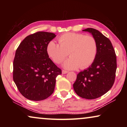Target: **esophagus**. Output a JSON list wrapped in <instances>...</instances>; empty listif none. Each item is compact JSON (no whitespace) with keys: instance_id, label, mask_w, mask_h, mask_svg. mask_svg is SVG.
Returning a JSON list of instances; mask_svg holds the SVG:
<instances>
[{"instance_id":"34e87169","label":"esophagus","mask_w":127,"mask_h":127,"mask_svg":"<svg viewBox=\"0 0 127 127\" xmlns=\"http://www.w3.org/2000/svg\"><path fill=\"white\" fill-rule=\"evenodd\" d=\"M68 72H69L68 71H66V70H62V74H66V73H68Z\"/></svg>"}]
</instances>
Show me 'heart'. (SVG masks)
Masks as SVG:
<instances>
[{"label": "heart", "mask_w": 127, "mask_h": 127, "mask_svg": "<svg viewBox=\"0 0 127 127\" xmlns=\"http://www.w3.org/2000/svg\"><path fill=\"white\" fill-rule=\"evenodd\" d=\"M59 44L50 41L47 45L48 57L57 64H60L69 55L70 58L62 64V67L74 70L80 66L85 69L94 61L98 51L96 39L90 35L77 33H66L58 38Z\"/></svg>", "instance_id": "heart-1"}]
</instances>
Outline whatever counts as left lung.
I'll use <instances>...</instances> for the list:
<instances>
[{
	"instance_id": "obj_1",
	"label": "left lung",
	"mask_w": 127,
	"mask_h": 127,
	"mask_svg": "<svg viewBox=\"0 0 127 127\" xmlns=\"http://www.w3.org/2000/svg\"><path fill=\"white\" fill-rule=\"evenodd\" d=\"M83 31L90 33L96 39L98 51L91 65L77 74L73 88L79 96L94 99L102 96L112 87L117 69L116 55L110 40L99 31L93 28Z\"/></svg>"
}]
</instances>
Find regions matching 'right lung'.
<instances>
[{
	"mask_svg": "<svg viewBox=\"0 0 127 127\" xmlns=\"http://www.w3.org/2000/svg\"><path fill=\"white\" fill-rule=\"evenodd\" d=\"M55 37L53 33L36 32L26 37L15 51L13 80L28 99L44 100L54 91L56 77L62 72L49 58L46 47Z\"/></svg>",
	"mask_w": 127,
	"mask_h": 127,
	"instance_id": "1",
	"label": "right lung"
}]
</instances>
